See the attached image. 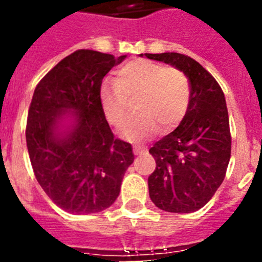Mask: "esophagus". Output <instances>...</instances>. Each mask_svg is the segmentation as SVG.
I'll list each match as a JSON object with an SVG mask.
<instances>
[{
	"instance_id": "1",
	"label": "esophagus",
	"mask_w": 262,
	"mask_h": 262,
	"mask_svg": "<svg viewBox=\"0 0 262 262\" xmlns=\"http://www.w3.org/2000/svg\"><path fill=\"white\" fill-rule=\"evenodd\" d=\"M147 148L143 147V145H134V154L135 155H142Z\"/></svg>"
}]
</instances>
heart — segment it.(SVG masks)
<instances>
[{"instance_id": "1", "label": "heart", "mask_w": 262, "mask_h": 262, "mask_svg": "<svg viewBox=\"0 0 262 262\" xmlns=\"http://www.w3.org/2000/svg\"><path fill=\"white\" fill-rule=\"evenodd\" d=\"M99 96L106 117L115 126H122L128 117L127 98L140 96L142 115L119 131L127 140L140 142L156 133L159 124L166 133L181 123L190 105L191 88L181 69L139 59L124 64L115 81H105Z\"/></svg>"}]
</instances>
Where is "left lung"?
Instances as JSON below:
<instances>
[{
    "label": "left lung",
    "instance_id": "1",
    "mask_svg": "<svg viewBox=\"0 0 262 262\" xmlns=\"http://www.w3.org/2000/svg\"><path fill=\"white\" fill-rule=\"evenodd\" d=\"M144 55L181 69L191 88L190 105L180 126L149 149L156 160V169L148 177L149 196L164 211L194 212L211 200L230 163V119L224 93L209 72L186 55Z\"/></svg>",
    "mask_w": 262,
    "mask_h": 262
}]
</instances>
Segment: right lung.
I'll return each instance as SVG.
<instances>
[{
    "label": "right lung",
    "mask_w": 262,
    "mask_h": 262,
    "mask_svg": "<svg viewBox=\"0 0 262 262\" xmlns=\"http://www.w3.org/2000/svg\"><path fill=\"white\" fill-rule=\"evenodd\" d=\"M124 59L78 50L53 67L32 96L26 126L32 169L52 202L71 214L110 207L134 163L133 147L114 138L99 96L103 77Z\"/></svg>",
    "instance_id": "add662e5"
}]
</instances>
